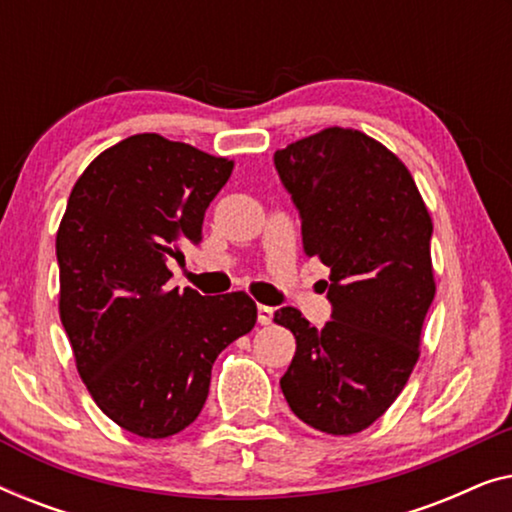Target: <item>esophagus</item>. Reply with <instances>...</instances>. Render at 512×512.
<instances>
[{
  "label": "esophagus",
  "mask_w": 512,
  "mask_h": 512,
  "mask_svg": "<svg viewBox=\"0 0 512 512\" xmlns=\"http://www.w3.org/2000/svg\"><path fill=\"white\" fill-rule=\"evenodd\" d=\"M272 307H268V305H258V324H263V326H268V324H272Z\"/></svg>",
  "instance_id": "obj_1"
}]
</instances>
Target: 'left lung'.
<instances>
[{"instance_id": "obj_1", "label": "left lung", "mask_w": 512, "mask_h": 512, "mask_svg": "<svg viewBox=\"0 0 512 512\" xmlns=\"http://www.w3.org/2000/svg\"><path fill=\"white\" fill-rule=\"evenodd\" d=\"M300 214L305 256L331 268V321L317 331L296 307L275 324L296 338L279 387L293 415L333 436L380 419L415 368L436 296L433 223L408 167L375 139L326 128L275 151Z\"/></svg>"}]
</instances>
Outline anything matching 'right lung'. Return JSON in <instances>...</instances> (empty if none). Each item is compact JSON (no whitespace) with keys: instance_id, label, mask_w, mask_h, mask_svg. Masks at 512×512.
I'll use <instances>...</instances> for the list:
<instances>
[{"instance_id":"add662e5","label":"right lung","mask_w":512,"mask_h":512,"mask_svg":"<svg viewBox=\"0 0 512 512\" xmlns=\"http://www.w3.org/2000/svg\"><path fill=\"white\" fill-rule=\"evenodd\" d=\"M230 172L233 160L146 132L100 153L69 195L55 240L60 319L93 401L135 436L193 424L216 356L256 324L247 293L167 284V258L202 240Z\"/></svg>"}]
</instances>
